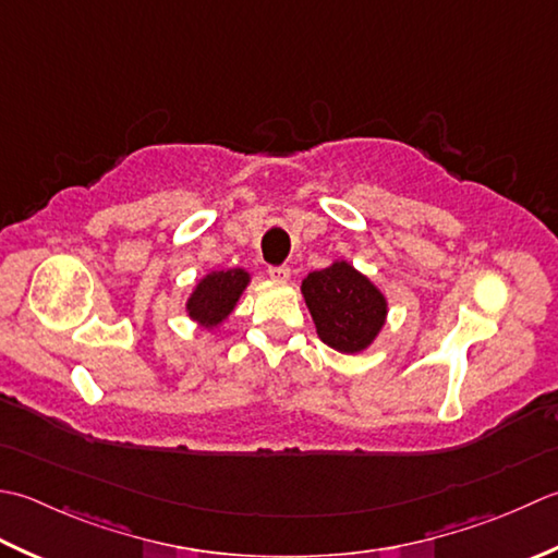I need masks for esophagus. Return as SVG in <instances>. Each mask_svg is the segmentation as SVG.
<instances>
[{"instance_id": "34e87169", "label": "esophagus", "mask_w": 558, "mask_h": 558, "mask_svg": "<svg viewBox=\"0 0 558 558\" xmlns=\"http://www.w3.org/2000/svg\"><path fill=\"white\" fill-rule=\"evenodd\" d=\"M268 276L272 280H278V282H288L290 280V268L288 266H270Z\"/></svg>"}]
</instances>
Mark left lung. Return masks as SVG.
Wrapping results in <instances>:
<instances>
[{
  "label": "left lung",
  "mask_w": 558,
  "mask_h": 558,
  "mask_svg": "<svg viewBox=\"0 0 558 558\" xmlns=\"http://www.w3.org/2000/svg\"><path fill=\"white\" fill-rule=\"evenodd\" d=\"M302 294L326 345L338 353H360L387 322V298L348 260H333L302 280Z\"/></svg>",
  "instance_id": "8db88e82"
}]
</instances>
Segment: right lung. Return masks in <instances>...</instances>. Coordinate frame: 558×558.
<instances>
[{
	"label": "right lung",
	"mask_w": 558,
	"mask_h": 558,
	"mask_svg": "<svg viewBox=\"0 0 558 558\" xmlns=\"http://www.w3.org/2000/svg\"><path fill=\"white\" fill-rule=\"evenodd\" d=\"M251 276L244 268H229V270H213L205 278L198 280V286L191 292L189 302H185V312H189L195 324L203 329H215L220 326L229 314L234 312L239 298L246 290Z\"/></svg>",
	"instance_id": "right-lung-1"
}]
</instances>
